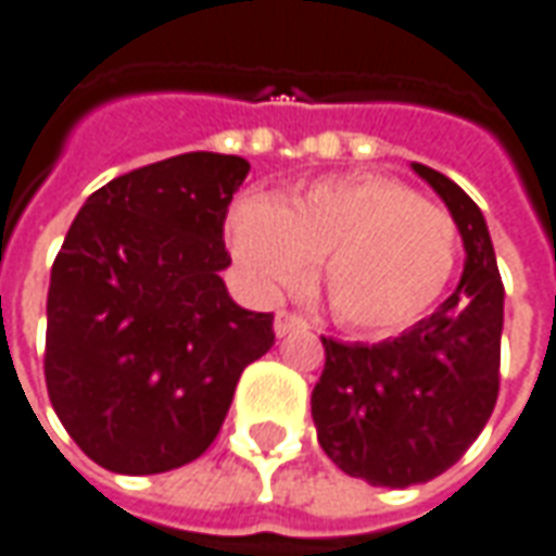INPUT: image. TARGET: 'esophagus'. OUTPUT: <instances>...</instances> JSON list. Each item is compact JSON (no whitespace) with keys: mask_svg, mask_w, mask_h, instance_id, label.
I'll use <instances>...</instances> for the list:
<instances>
[{"mask_svg":"<svg viewBox=\"0 0 556 556\" xmlns=\"http://www.w3.org/2000/svg\"><path fill=\"white\" fill-rule=\"evenodd\" d=\"M309 328V323L304 316H298V313H289V309H279L277 313V323H274V331H277V338H286V334H292V331H304Z\"/></svg>","mask_w":556,"mask_h":556,"instance_id":"obj_1","label":"esophagus"}]
</instances>
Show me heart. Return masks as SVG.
<instances>
[{
	"mask_svg": "<svg viewBox=\"0 0 556 556\" xmlns=\"http://www.w3.org/2000/svg\"><path fill=\"white\" fill-rule=\"evenodd\" d=\"M230 247L258 289H292L326 262L331 313L358 331H402L444 294L456 267L453 215L399 179L358 173L289 203L249 198L230 213Z\"/></svg>",
	"mask_w": 556,
	"mask_h": 556,
	"instance_id": "heart-1",
	"label": "heart"
}]
</instances>
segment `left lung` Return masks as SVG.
Instances as JSON below:
<instances>
[{
    "mask_svg": "<svg viewBox=\"0 0 556 556\" xmlns=\"http://www.w3.org/2000/svg\"><path fill=\"white\" fill-rule=\"evenodd\" d=\"M447 203L466 270L441 307L395 341L323 338L326 368L309 410L334 466L374 486L426 484L481 435L500 399L502 289L478 203L432 167L414 164Z\"/></svg>",
    "mask_w": 556,
    "mask_h": 556,
    "instance_id": "1",
    "label": "left lung"
}]
</instances>
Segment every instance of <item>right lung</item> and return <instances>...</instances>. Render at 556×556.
Wrapping results in <instances>:
<instances>
[{
    "instance_id": "add662e5",
    "label": "right lung",
    "mask_w": 556,
    "mask_h": 556,
    "mask_svg": "<svg viewBox=\"0 0 556 556\" xmlns=\"http://www.w3.org/2000/svg\"><path fill=\"white\" fill-rule=\"evenodd\" d=\"M249 164L188 151L93 191L51 267L45 383L97 466L161 475L218 435L274 313L230 301L225 218Z\"/></svg>"
}]
</instances>
